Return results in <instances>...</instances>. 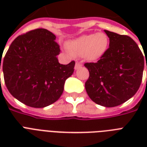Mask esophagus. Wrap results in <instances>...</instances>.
Wrapping results in <instances>:
<instances>
[{"mask_svg": "<svg viewBox=\"0 0 147 147\" xmlns=\"http://www.w3.org/2000/svg\"><path fill=\"white\" fill-rule=\"evenodd\" d=\"M82 66V64H81L80 62H77L76 63V65H75V69H76V70H77V69H80Z\"/></svg>", "mask_w": 147, "mask_h": 147, "instance_id": "esophagus-1", "label": "esophagus"}]
</instances>
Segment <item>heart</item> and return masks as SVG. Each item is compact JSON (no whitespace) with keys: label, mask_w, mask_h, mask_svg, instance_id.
<instances>
[{"label":"heart","mask_w":147,"mask_h":147,"mask_svg":"<svg viewBox=\"0 0 147 147\" xmlns=\"http://www.w3.org/2000/svg\"><path fill=\"white\" fill-rule=\"evenodd\" d=\"M109 40L104 33L81 36L68 42L67 47L71 53L83 55L87 60L94 61L104 55L108 47Z\"/></svg>","instance_id":"obj_1"}]
</instances>
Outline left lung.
<instances>
[{
  "label": "left lung",
  "mask_w": 147,
  "mask_h": 147,
  "mask_svg": "<svg viewBox=\"0 0 147 147\" xmlns=\"http://www.w3.org/2000/svg\"><path fill=\"white\" fill-rule=\"evenodd\" d=\"M105 32L110 40L109 48L97 62L85 64L89 71L85 90L94 103L112 107L137 93L143 78L144 58L130 36Z\"/></svg>",
  "instance_id": "1"
}]
</instances>
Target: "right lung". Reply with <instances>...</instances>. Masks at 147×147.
Masks as SVG:
<instances>
[{
    "label": "right lung",
    "instance_id": "add662e5",
    "mask_svg": "<svg viewBox=\"0 0 147 147\" xmlns=\"http://www.w3.org/2000/svg\"><path fill=\"white\" fill-rule=\"evenodd\" d=\"M55 38L46 29L29 31L13 41L0 62L8 91L27 106L40 108L55 102L73 73L75 61L68 65L58 61Z\"/></svg>",
    "mask_w": 147,
    "mask_h": 147
}]
</instances>
